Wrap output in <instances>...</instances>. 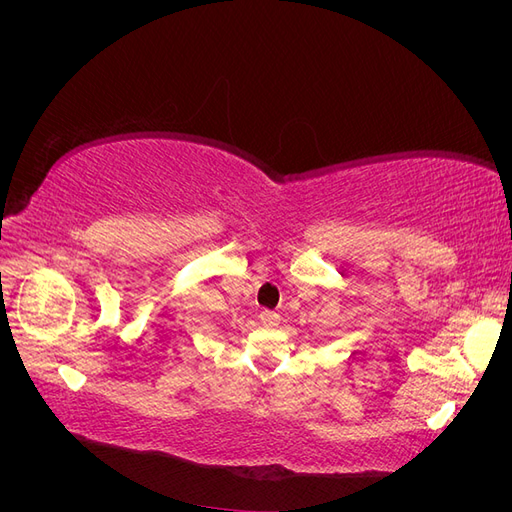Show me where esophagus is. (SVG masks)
Here are the masks:
<instances>
[{
    "mask_svg": "<svg viewBox=\"0 0 512 512\" xmlns=\"http://www.w3.org/2000/svg\"><path fill=\"white\" fill-rule=\"evenodd\" d=\"M260 322L265 324V327H277V324H280V314L271 312V309H262V312H260Z\"/></svg>",
    "mask_w": 512,
    "mask_h": 512,
    "instance_id": "1",
    "label": "esophagus"
}]
</instances>
